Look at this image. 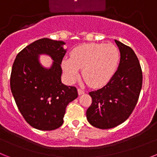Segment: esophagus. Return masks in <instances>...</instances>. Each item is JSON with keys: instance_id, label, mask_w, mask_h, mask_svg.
<instances>
[{"instance_id": "1", "label": "esophagus", "mask_w": 157, "mask_h": 157, "mask_svg": "<svg viewBox=\"0 0 157 157\" xmlns=\"http://www.w3.org/2000/svg\"><path fill=\"white\" fill-rule=\"evenodd\" d=\"M78 95H82V94H85V91H84V90H82V89L78 88Z\"/></svg>"}]
</instances>
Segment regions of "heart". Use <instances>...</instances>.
<instances>
[{
  "label": "heart",
  "instance_id": "b5f03b06",
  "mask_svg": "<svg viewBox=\"0 0 157 157\" xmlns=\"http://www.w3.org/2000/svg\"><path fill=\"white\" fill-rule=\"evenodd\" d=\"M120 54L113 44L89 43L75 48L71 52V58L62 61V68L71 81L82 75L89 86L101 87L114 75L120 61Z\"/></svg>",
  "mask_w": 157,
  "mask_h": 157
}]
</instances>
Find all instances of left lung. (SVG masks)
I'll list each match as a JSON object with an SVG mask.
<instances>
[{"mask_svg": "<svg viewBox=\"0 0 157 157\" xmlns=\"http://www.w3.org/2000/svg\"><path fill=\"white\" fill-rule=\"evenodd\" d=\"M120 61L114 75L104 87L90 92L92 104L86 111L89 123L110 129L126 121L135 108L142 86V71L132 48L115 40Z\"/></svg>", "mask_w": 157, "mask_h": 157, "instance_id": "obj_1", "label": "left lung"}]
</instances>
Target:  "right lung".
<instances>
[{"instance_id": "add662e5", "label": "right lung", "mask_w": 157, "mask_h": 157, "mask_svg": "<svg viewBox=\"0 0 157 157\" xmlns=\"http://www.w3.org/2000/svg\"><path fill=\"white\" fill-rule=\"evenodd\" d=\"M64 44L49 38L37 40L17 54L12 65L10 86L14 99L27 123L37 130L59 128L67 105L78 98L76 87L61 82ZM39 54L52 57L50 69L40 64Z\"/></svg>"}]
</instances>
